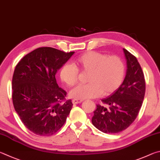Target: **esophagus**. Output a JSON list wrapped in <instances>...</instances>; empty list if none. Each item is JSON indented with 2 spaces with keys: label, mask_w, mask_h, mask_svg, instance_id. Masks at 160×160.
<instances>
[{
  "label": "esophagus",
  "mask_w": 160,
  "mask_h": 160,
  "mask_svg": "<svg viewBox=\"0 0 160 160\" xmlns=\"http://www.w3.org/2000/svg\"><path fill=\"white\" fill-rule=\"evenodd\" d=\"M83 101V100L74 99V100H72V103H73V104H78V103H81Z\"/></svg>",
  "instance_id": "esophagus-1"
}]
</instances>
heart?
I'll return each mask as SVG.
<instances>
[{
	"label": "heart",
	"instance_id": "b5f03b06",
	"mask_svg": "<svg viewBox=\"0 0 160 160\" xmlns=\"http://www.w3.org/2000/svg\"><path fill=\"white\" fill-rule=\"evenodd\" d=\"M75 64L82 71L89 72V83L72 89L70 96L74 98H93L102 94L108 96L116 91L124 82L126 65L119 56L89 51L78 56ZM59 75L62 82L73 86L78 82V70L73 64L66 63L61 67Z\"/></svg>",
	"mask_w": 160,
	"mask_h": 160
}]
</instances>
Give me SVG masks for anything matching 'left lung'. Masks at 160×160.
<instances>
[{"label": "left lung", "mask_w": 160, "mask_h": 160, "mask_svg": "<svg viewBox=\"0 0 160 160\" xmlns=\"http://www.w3.org/2000/svg\"><path fill=\"white\" fill-rule=\"evenodd\" d=\"M124 50L127 59V74L121 86L110 96L103 98V104L96 105L92 124L105 133H117L125 130L134 122L141 110L145 93L144 74L135 56Z\"/></svg>", "instance_id": "8db88e82"}]
</instances>
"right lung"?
<instances>
[{"label": "right lung", "instance_id": "right-lung-1", "mask_svg": "<svg viewBox=\"0 0 160 160\" xmlns=\"http://www.w3.org/2000/svg\"><path fill=\"white\" fill-rule=\"evenodd\" d=\"M74 53L38 48L15 67L12 82L14 108L25 127L36 135L55 133L72 110V100H65L67 92L58 86L55 74Z\"/></svg>", "mask_w": 160, "mask_h": 160}]
</instances>
